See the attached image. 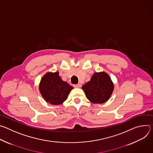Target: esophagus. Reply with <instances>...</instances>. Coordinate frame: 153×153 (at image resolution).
<instances>
[{
    "label": "esophagus",
    "instance_id": "obj_1",
    "mask_svg": "<svg viewBox=\"0 0 153 153\" xmlns=\"http://www.w3.org/2000/svg\"><path fill=\"white\" fill-rule=\"evenodd\" d=\"M73 86L74 87H76V88H80V87L82 86V85L80 84V83H78V84H76V85H73Z\"/></svg>",
    "mask_w": 153,
    "mask_h": 153
}]
</instances>
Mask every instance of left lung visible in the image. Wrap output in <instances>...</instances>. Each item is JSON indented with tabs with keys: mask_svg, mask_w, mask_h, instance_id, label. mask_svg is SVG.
<instances>
[{
	"mask_svg": "<svg viewBox=\"0 0 153 153\" xmlns=\"http://www.w3.org/2000/svg\"><path fill=\"white\" fill-rule=\"evenodd\" d=\"M86 97L94 103H102L110 97L114 85L106 73H96L90 81L82 86Z\"/></svg>",
	"mask_w": 153,
	"mask_h": 153,
	"instance_id": "left-lung-1",
	"label": "left lung"
}]
</instances>
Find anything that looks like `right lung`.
<instances>
[{
  "label": "right lung",
  "instance_id": "right-lung-1",
  "mask_svg": "<svg viewBox=\"0 0 153 153\" xmlns=\"http://www.w3.org/2000/svg\"><path fill=\"white\" fill-rule=\"evenodd\" d=\"M73 88V86L62 80L58 72L47 73L42 78L39 85L42 96L52 105L62 103Z\"/></svg>",
  "mask_w": 153,
  "mask_h": 153
}]
</instances>
